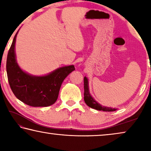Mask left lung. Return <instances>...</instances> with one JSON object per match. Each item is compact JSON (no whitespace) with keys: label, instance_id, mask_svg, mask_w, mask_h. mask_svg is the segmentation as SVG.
<instances>
[{"label":"left lung","instance_id":"8db88e82","mask_svg":"<svg viewBox=\"0 0 151 151\" xmlns=\"http://www.w3.org/2000/svg\"><path fill=\"white\" fill-rule=\"evenodd\" d=\"M84 101L86 103L88 106L90 107L91 108L95 109L97 110H102L104 112H112V111L116 110L115 108H108V107H102L101 105L98 104L97 101H95L93 99V98L91 97L90 93L88 91V80L86 77L84 78Z\"/></svg>","mask_w":151,"mask_h":151}]
</instances>
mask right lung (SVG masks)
<instances>
[{"mask_svg":"<svg viewBox=\"0 0 151 151\" xmlns=\"http://www.w3.org/2000/svg\"><path fill=\"white\" fill-rule=\"evenodd\" d=\"M16 36L17 33L6 58V73L11 89L17 99L28 106H51L57 100L63 80L75 70V67L73 65L61 67L41 77L28 75L19 68L16 63L14 51Z\"/></svg>","mask_w":151,"mask_h":151,"instance_id":"obj_1","label":"right lung"}]
</instances>
